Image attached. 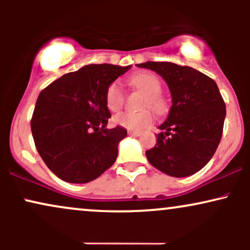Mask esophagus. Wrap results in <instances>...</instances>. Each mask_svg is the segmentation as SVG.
Wrapping results in <instances>:
<instances>
[{
	"instance_id": "34e87169",
	"label": "esophagus",
	"mask_w": 250,
	"mask_h": 250,
	"mask_svg": "<svg viewBox=\"0 0 250 250\" xmlns=\"http://www.w3.org/2000/svg\"><path fill=\"white\" fill-rule=\"evenodd\" d=\"M129 136H140L141 135V131H133V130H129L128 131Z\"/></svg>"
}]
</instances>
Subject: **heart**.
Here are the masks:
<instances>
[{
    "label": "heart",
    "instance_id": "1",
    "mask_svg": "<svg viewBox=\"0 0 250 250\" xmlns=\"http://www.w3.org/2000/svg\"><path fill=\"white\" fill-rule=\"evenodd\" d=\"M131 84L142 93L146 94L143 108H153L157 113H162L166 109V101L161 96L162 84L160 79L150 71H142L130 77ZM125 91L119 82H113L109 85L105 93V103L109 110L119 111L125 103ZM154 121L151 111L145 110L141 113H120L114 117L115 125L128 129V130L139 131L149 127Z\"/></svg>",
    "mask_w": 250,
    "mask_h": 250
}]
</instances>
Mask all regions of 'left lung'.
I'll return each instance as SVG.
<instances>
[{
  "label": "left lung",
  "instance_id": "1",
  "mask_svg": "<svg viewBox=\"0 0 250 250\" xmlns=\"http://www.w3.org/2000/svg\"><path fill=\"white\" fill-rule=\"evenodd\" d=\"M159 74L168 84L171 107L159 125L156 145L146 151L148 161L174 177L190 176L210 161L221 141L226 104L214 80L190 67L171 62L137 64Z\"/></svg>",
  "mask_w": 250,
  "mask_h": 250
}]
</instances>
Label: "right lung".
<instances>
[{"label":"right lung","mask_w":250,"mask_h":250,"mask_svg":"<svg viewBox=\"0 0 250 250\" xmlns=\"http://www.w3.org/2000/svg\"><path fill=\"white\" fill-rule=\"evenodd\" d=\"M131 65L88 64L64 74L43 89L31 117L40 156L57 177L88 183L115 162L125 128L107 129L111 117L105 93Z\"/></svg>","instance_id":"1"}]
</instances>
